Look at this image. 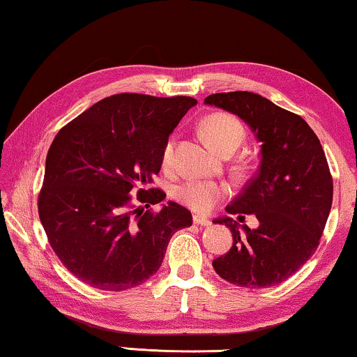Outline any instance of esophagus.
Wrapping results in <instances>:
<instances>
[{"label":"esophagus","mask_w":357,"mask_h":357,"mask_svg":"<svg viewBox=\"0 0 357 357\" xmlns=\"http://www.w3.org/2000/svg\"><path fill=\"white\" fill-rule=\"evenodd\" d=\"M193 222L197 224V226H209V224H211V221H209L208 218L199 216V214H195V216H193Z\"/></svg>","instance_id":"1"}]
</instances>
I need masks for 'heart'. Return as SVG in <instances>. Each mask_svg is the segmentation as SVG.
Listing matches in <instances>:
<instances>
[{
	"label": "heart",
	"mask_w": 357,
	"mask_h": 357,
	"mask_svg": "<svg viewBox=\"0 0 357 357\" xmlns=\"http://www.w3.org/2000/svg\"><path fill=\"white\" fill-rule=\"evenodd\" d=\"M202 131L208 143L211 144V148L221 154L234 153L242 144L243 138H245V128H243L242 121L237 116L224 114V112L208 115L202 123ZM174 148L175 138L172 136V138L167 139L162 149L164 167L172 165ZM226 193V185L208 182V180H190V182L178 185L177 190H175V197L180 202L195 209V211L202 213L209 211L216 204L218 199H221Z\"/></svg>",
	"instance_id": "b5f03b06"
}]
</instances>
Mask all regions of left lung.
I'll use <instances>...</instances> for the list:
<instances>
[{
    "mask_svg": "<svg viewBox=\"0 0 357 357\" xmlns=\"http://www.w3.org/2000/svg\"><path fill=\"white\" fill-rule=\"evenodd\" d=\"M204 104L237 115L260 143V167L226 206L259 219L242 227L231 216L214 219L231 229L234 243L213 261L222 280L242 287H270L286 281L314 255L333 202V180L324 148L302 116L247 91L221 92Z\"/></svg>",
    "mask_w": 357,
    "mask_h": 357,
    "instance_id": "1",
    "label": "left lung"
}]
</instances>
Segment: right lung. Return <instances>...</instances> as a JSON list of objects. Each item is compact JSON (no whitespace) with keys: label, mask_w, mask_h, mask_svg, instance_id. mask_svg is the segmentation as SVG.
I'll use <instances>...</instances> for the list:
<instances>
[{"label":"right lung","mask_w":357,"mask_h":357,"mask_svg":"<svg viewBox=\"0 0 357 357\" xmlns=\"http://www.w3.org/2000/svg\"><path fill=\"white\" fill-rule=\"evenodd\" d=\"M193 97L115 94L58 131L48 149L38 216L48 242L77 280L102 291H125L162 265L170 237L192 226L175 202L159 213L131 206L165 198L149 188L162 149Z\"/></svg>","instance_id":"right-lung-1"}]
</instances>
